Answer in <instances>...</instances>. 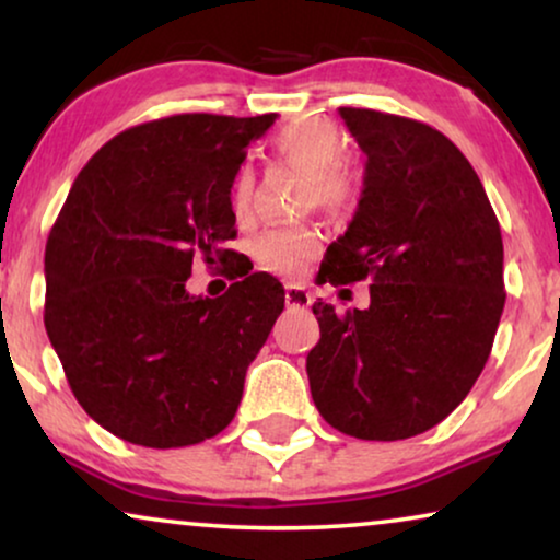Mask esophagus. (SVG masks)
Returning <instances> with one entry per match:
<instances>
[{"mask_svg": "<svg viewBox=\"0 0 560 560\" xmlns=\"http://www.w3.org/2000/svg\"><path fill=\"white\" fill-rule=\"evenodd\" d=\"M285 303L288 308H308L311 293L303 285H285Z\"/></svg>", "mask_w": 560, "mask_h": 560, "instance_id": "34e87169", "label": "esophagus"}]
</instances>
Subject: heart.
I'll return each mask as SVG.
<instances>
[{
	"instance_id": "1",
	"label": "heart",
	"mask_w": 560,
	"mask_h": 560,
	"mask_svg": "<svg viewBox=\"0 0 560 560\" xmlns=\"http://www.w3.org/2000/svg\"><path fill=\"white\" fill-rule=\"evenodd\" d=\"M272 150L282 163L308 173L305 198L320 209L339 213L354 203L359 178L343 163L347 137L324 117H305L290 121L272 137ZM252 190H255V173L252 167H236L232 186H229V209L236 219H247L252 211ZM318 234L308 224L272 226L252 242V255L257 265L278 275H298L305 262L316 255Z\"/></svg>"
}]
</instances>
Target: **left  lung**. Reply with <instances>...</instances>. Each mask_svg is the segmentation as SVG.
<instances>
[{
    "instance_id": "1",
    "label": "left lung",
    "mask_w": 560,
    "mask_h": 560,
    "mask_svg": "<svg viewBox=\"0 0 560 560\" xmlns=\"http://www.w3.org/2000/svg\"><path fill=\"white\" fill-rule=\"evenodd\" d=\"M366 155L359 209L320 267L331 285L370 280V308L313 303V402L362 441L439 425L469 395L504 308L502 232L479 175L439 129L341 106Z\"/></svg>"
}]
</instances>
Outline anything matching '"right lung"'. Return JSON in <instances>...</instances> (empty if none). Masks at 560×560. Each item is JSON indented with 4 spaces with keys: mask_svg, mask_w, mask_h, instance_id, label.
Here are the masks:
<instances>
[{
    "mask_svg": "<svg viewBox=\"0 0 560 560\" xmlns=\"http://www.w3.org/2000/svg\"><path fill=\"white\" fill-rule=\"evenodd\" d=\"M275 114H175L129 127L75 178L45 244V331L81 408L148 448L224 431L285 308L275 278L190 295L196 259L226 265L229 186Z\"/></svg>",
    "mask_w": 560,
    "mask_h": 560,
    "instance_id": "obj_1",
    "label": "right lung"
}]
</instances>
